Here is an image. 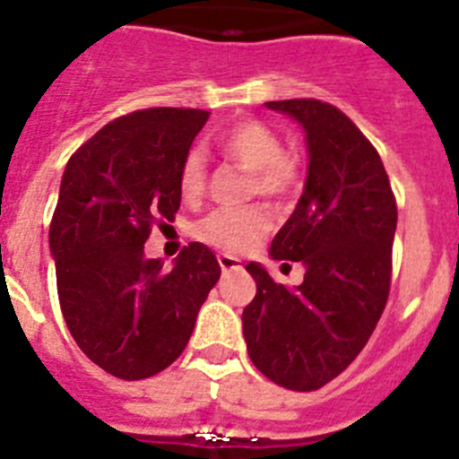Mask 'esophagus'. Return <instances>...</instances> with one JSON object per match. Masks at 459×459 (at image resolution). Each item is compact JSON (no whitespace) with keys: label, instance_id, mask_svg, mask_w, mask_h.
Returning a JSON list of instances; mask_svg holds the SVG:
<instances>
[{"label":"esophagus","instance_id":"1","mask_svg":"<svg viewBox=\"0 0 459 459\" xmlns=\"http://www.w3.org/2000/svg\"><path fill=\"white\" fill-rule=\"evenodd\" d=\"M218 264H221L222 273H230V271L241 269V259L232 257V255H218Z\"/></svg>","mask_w":459,"mask_h":459}]
</instances>
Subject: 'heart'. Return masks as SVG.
I'll list each match as a JSON object with an SVG mask.
<instances>
[{
  "label": "heart",
  "mask_w": 459,
  "mask_h": 459,
  "mask_svg": "<svg viewBox=\"0 0 459 459\" xmlns=\"http://www.w3.org/2000/svg\"><path fill=\"white\" fill-rule=\"evenodd\" d=\"M222 156L253 174V190L285 200L296 190L299 169L285 156L282 140L259 121H243L221 140ZM206 188V163L200 152H190L179 169V190L184 200H197ZM271 216L259 206L218 209L197 225V237L225 253H246L269 234Z\"/></svg>",
  "instance_id": "b5f03b06"
}]
</instances>
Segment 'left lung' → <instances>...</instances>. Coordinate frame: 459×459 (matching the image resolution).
<instances>
[{
    "label": "left lung",
    "instance_id": "8db88e82",
    "mask_svg": "<svg viewBox=\"0 0 459 459\" xmlns=\"http://www.w3.org/2000/svg\"><path fill=\"white\" fill-rule=\"evenodd\" d=\"M266 108L306 133L301 200L269 250L301 262L306 275L285 287L250 262L257 294L243 307V338L255 368L278 386L317 391L360 354L386 307L395 197L379 153L338 108L315 99Z\"/></svg>",
    "mask_w": 459,
    "mask_h": 459
}]
</instances>
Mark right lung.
I'll return each instance as SVG.
<instances>
[{
  "instance_id": "add662e5",
  "label": "right lung",
  "mask_w": 459,
  "mask_h": 459,
  "mask_svg": "<svg viewBox=\"0 0 459 459\" xmlns=\"http://www.w3.org/2000/svg\"><path fill=\"white\" fill-rule=\"evenodd\" d=\"M204 109L152 108L100 128L73 153L50 225L64 319L80 350L119 379H147L179 359L221 278L190 243L165 269L144 257L156 222L179 211V169Z\"/></svg>"
}]
</instances>
